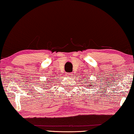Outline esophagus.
<instances>
[{"label":"esophagus","instance_id":"obj_1","mask_svg":"<svg viewBox=\"0 0 134 134\" xmlns=\"http://www.w3.org/2000/svg\"><path fill=\"white\" fill-rule=\"evenodd\" d=\"M66 76H67V77H72L73 76V74L72 73H67V74H66Z\"/></svg>","mask_w":134,"mask_h":134}]
</instances>
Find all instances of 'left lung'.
Here are the masks:
<instances>
[{"label": "left lung", "instance_id": "obj_1", "mask_svg": "<svg viewBox=\"0 0 134 134\" xmlns=\"http://www.w3.org/2000/svg\"><path fill=\"white\" fill-rule=\"evenodd\" d=\"M93 83V82H91V83ZM85 83H87V82H85ZM87 85H88V86H91L90 84H88Z\"/></svg>", "mask_w": 134, "mask_h": 134}]
</instances>
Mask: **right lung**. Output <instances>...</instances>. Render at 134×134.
<instances>
[{
	"label": "right lung",
	"mask_w": 134,
	"mask_h": 134,
	"mask_svg": "<svg viewBox=\"0 0 134 134\" xmlns=\"http://www.w3.org/2000/svg\"><path fill=\"white\" fill-rule=\"evenodd\" d=\"M46 82H47V81H46Z\"/></svg>",
	"instance_id": "obj_1"
}]
</instances>
